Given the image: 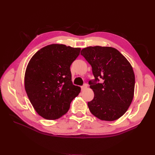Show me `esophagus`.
Instances as JSON below:
<instances>
[{"mask_svg":"<svg viewBox=\"0 0 155 155\" xmlns=\"http://www.w3.org/2000/svg\"><path fill=\"white\" fill-rule=\"evenodd\" d=\"M87 87H88V85H87V84H84V85L81 87V91H85V89L87 88Z\"/></svg>","mask_w":155,"mask_h":155,"instance_id":"obj_1","label":"esophagus"}]
</instances>
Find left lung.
<instances>
[{"instance_id":"1","label":"left lung","mask_w":155,"mask_h":155,"mask_svg":"<svg viewBox=\"0 0 155 155\" xmlns=\"http://www.w3.org/2000/svg\"><path fill=\"white\" fill-rule=\"evenodd\" d=\"M81 55L91 65L94 76L88 82L94 93V99L88 102L89 110L101 120L120 118L133 99L135 77L132 66L118 50L108 46H89L81 50Z\"/></svg>"}]
</instances>
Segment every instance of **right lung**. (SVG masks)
<instances>
[{
  "mask_svg": "<svg viewBox=\"0 0 155 155\" xmlns=\"http://www.w3.org/2000/svg\"><path fill=\"white\" fill-rule=\"evenodd\" d=\"M80 48L52 44L33 55L25 72V87L35 111L47 120L59 118L68 112L81 88L72 82L70 65Z\"/></svg>",
  "mask_w": 155,
  "mask_h": 155,
  "instance_id": "1",
  "label": "right lung"
}]
</instances>
